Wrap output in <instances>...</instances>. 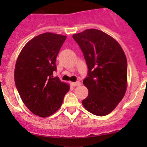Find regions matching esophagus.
Here are the masks:
<instances>
[{
  "label": "esophagus",
  "mask_w": 147,
  "mask_h": 147,
  "mask_svg": "<svg viewBox=\"0 0 147 147\" xmlns=\"http://www.w3.org/2000/svg\"><path fill=\"white\" fill-rule=\"evenodd\" d=\"M71 84H72V87H76V86L80 85L81 82H79V81H77V82H72L71 83Z\"/></svg>",
  "instance_id": "obj_1"
}]
</instances>
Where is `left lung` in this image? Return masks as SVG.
I'll use <instances>...</instances> for the list:
<instances>
[{"mask_svg":"<svg viewBox=\"0 0 147 147\" xmlns=\"http://www.w3.org/2000/svg\"><path fill=\"white\" fill-rule=\"evenodd\" d=\"M72 38L80 47L88 67L83 84L89 93L82 100L83 106L94 115H107L121 102L127 90L125 54L113 38L99 30H85Z\"/></svg>","mask_w":147,"mask_h":147,"instance_id":"8db88e82","label":"left lung"}]
</instances>
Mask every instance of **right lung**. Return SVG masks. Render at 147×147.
I'll return each instance as SVG.
<instances>
[{
    "mask_svg": "<svg viewBox=\"0 0 147 147\" xmlns=\"http://www.w3.org/2000/svg\"><path fill=\"white\" fill-rule=\"evenodd\" d=\"M66 36L45 32L29 41L15 68V83L23 103L35 115L46 117L56 112L69 87L53 77L56 58Z\"/></svg>",
    "mask_w": 147,
    "mask_h": 147,
    "instance_id": "add662e5",
    "label": "right lung"
}]
</instances>
